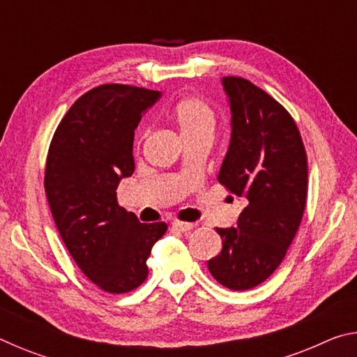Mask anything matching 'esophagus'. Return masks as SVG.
I'll use <instances>...</instances> for the list:
<instances>
[{"label": "esophagus", "instance_id": "obj_1", "mask_svg": "<svg viewBox=\"0 0 357 357\" xmlns=\"http://www.w3.org/2000/svg\"><path fill=\"white\" fill-rule=\"evenodd\" d=\"M172 227H173V229H178V231L187 233V231H190V229H192L193 227H195V225H193V223H187V222L174 220V222L172 223Z\"/></svg>", "mask_w": 357, "mask_h": 357}]
</instances>
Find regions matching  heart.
Here are the masks:
<instances>
[{"label":"heart","instance_id":"b5f03b06","mask_svg":"<svg viewBox=\"0 0 357 357\" xmlns=\"http://www.w3.org/2000/svg\"><path fill=\"white\" fill-rule=\"evenodd\" d=\"M172 116L184 140L198 135H213L215 130L214 110L206 102L198 98H185L179 100L172 110Z\"/></svg>","mask_w":357,"mask_h":357}]
</instances>
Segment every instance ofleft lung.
<instances>
[{"label": "left lung", "mask_w": 357, "mask_h": 357, "mask_svg": "<svg viewBox=\"0 0 357 357\" xmlns=\"http://www.w3.org/2000/svg\"><path fill=\"white\" fill-rule=\"evenodd\" d=\"M231 138L219 183L244 198L238 225L215 228L222 252L208 269L223 287L244 291L279 268L298 231L307 198V157L293 118L241 77H223Z\"/></svg>", "instance_id": "8db88e82"}]
</instances>
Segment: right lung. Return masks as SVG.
<instances>
[{
  "instance_id": "add662e5",
  "label": "right lung",
  "mask_w": 357,
  "mask_h": 357,
  "mask_svg": "<svg viewBox=\"0 0 357 357\" xmlns=\"http://www.w3.org/2000/svg\"><path fill=\"white\" fill-rule=\"evenodd\" d=\"M162 93L102 84L69 108L47 155L45 193L69 253L89 280L123 294L148 277L146 259L167 223H140L118 204L121 179L135 170L134 135Z\"/></svg>"
}]
</instances>
